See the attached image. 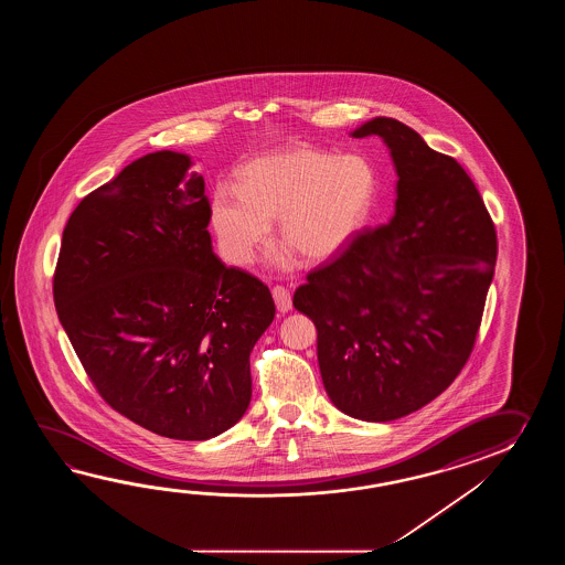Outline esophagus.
<instances>
[{
  "label": "esophagus",
  "mask_w": 565,
  "mask_h": 565,
  "mask_svg": "<svg viewBox=\"0 0 565 565\" xmlns=\"http://www.w3.org/2000/svg\"><path fill=\"white\" fill-rule=\"evenodd\" d=\"M273 297H275V302H277V309L280 312H288L292 309V299H290V292H288L285 287H275L273 288Z\"/></svg>",
  "instance_id": "34e87169"
}]
</instances>
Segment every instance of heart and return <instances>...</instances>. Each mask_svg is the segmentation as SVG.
<instances>
[{
	"label": "heart",
	"instance_id": "1",
	"mask_svg": "<svg viewBox=\"0 0 565 565\" xmlns=\"http://www.w3.org/2000/svg\"><path fill=\"white\" fill-rule=\"evenodd\" d=\"M377 180L358 156L315 147H285L256 157L241 169L238 190L220 185L210 202V222L232 265L248 266L273 236L311 263L343 250L372 212ZM280 266L292 265L282 254Z\"/></svg>",
	"mask_w": 565,
	"mask_h": 565
}]
</instances>
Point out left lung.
Here are the masks:
<instances>
[{"label":"left lung","mask_w":565,"mask_h":565,"mask_svg":"<svg viewBox=\"0 0 565 565\" xmlns=\"http://www.w3.org/2000/svg\"><path fill=\"white\" fill-rule=\"evenodd\" d=\"M384 139L396 212L307 275L292 305L317 327V360L337 409L397 420L440 396L469 361L497 263L477 185L418 132L375 117L351 132Z\"/></svg>","instance_id":"obj_1"}]
</instances>
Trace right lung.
Masks as SVG:
<instances>
[{"instance_id": "1", "label": "right lung", "mask_w": 565, "mask_h": 565, "mask_svg": "<svg viewBox=\"0 0 565 565\" xmlns=\"http://www.w3.org/2000/svg\"><path fill=\"white\" fill-rule=\"evenodd\" d=\"M190 168V156L156 151L76 205L54 305L110 408L166 438L207 440L250 404V351L275 300L212 250L204 178Z\"/></svg>"}]
</instances>
